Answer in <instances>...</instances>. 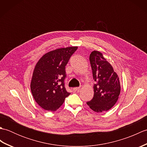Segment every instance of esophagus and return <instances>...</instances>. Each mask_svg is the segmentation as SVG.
Returning <instances> with one entry per match:
<instances>
[{
    "instance_id": "obj_1",
    "label": "esophagus",
    "mask_w": 147,
    "mask_h": 147,
    "mask_svg": "<svg viewBox=\"0 0 147 147\" xmlns=\"http://www.w3.org/2000/svg\"><path fill=\"white\" fill-rule=\"evenodd\" d=\"M80 90V87H76V88H73V90L74 92H79Z\"/></svg>"
}]
</instances>
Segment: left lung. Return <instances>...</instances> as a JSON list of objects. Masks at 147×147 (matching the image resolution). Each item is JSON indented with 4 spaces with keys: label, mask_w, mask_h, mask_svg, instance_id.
Masks as SVG:
<instances>
[{
    "label": "left lung",
    "mask_w": 147,
    "mask_h": 147,
    "mask_svg": "<svg viewBox=\"0 0 147 147\" xmlns=\"http://www.w3.org/2000/svg\"><path fill=\"white\" fill-rule=\"evenodd\" d=\"M89 59L96 84L93 85V97L86 104L95 112L107 111L115 105L120 94L119 77L101 52L93 51Z\"/></svg>",
    "instance_id": "obj_1"
}]
</instances>
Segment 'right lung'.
<instances>
[{"label":"right lung","instance_id":"1","mask_svg":"<svg viewBox=\"0 0 147 147\" xmlns=\"http://www.w3.org/2000/svg\"><path fill=\"white\" fill-rule=\"evenodd\" d=\"M77 49L69 47L51 51L43 55L36 64L31 91L36 102L45 110L56 111L71 94L65 88V65Z\"/></svg>","mask_w":147,"mask_h":147}]
</instances>
